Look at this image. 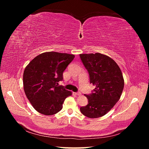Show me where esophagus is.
Wrapping results in <instances>:
<instances>
[{"instance_id": "obj_1", "label": "esophagus", "mask_w": 149, "mask_h": 149, "mask_svg": "<svg viewBox=\"0 0 149 149\" xmlns=\"http://www.w3.org/2000/svg\"><path fill=\"white\" fill-rule=\"evenodd\" d=\"M75 94H76V95H77V96H81V93L80 92H78V93H76Z\"/></svg>"}]
</instances>
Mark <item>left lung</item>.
<instances>
[{"instance_id": "obj_1", "label": "left lung", "mask_w": 149, "mask_h": 149, "mask_svg": "<svg viewBox=\"0 0 149 149\" xmlns=\"http://www.w3.org/2000/svg\"><path fill=\"white\" fill-rule=\"evenodd\" d=\"M79 56L89 73L90 83L96 87L91 94H84L88 104L81 107L80 111L89 118H100L119 100L124 86L123 73L114 60L105 55L96 53Z\"/></svg>"}]
</instances>
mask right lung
<instances>
[{
    "label": "right lung",
    "mask_w": 149,
    "mask_h": 149,
    "mask_svg": "<svg viewBox=\"0 0 149 149\" xmlns=\"http://www.w3.org/2000/svg\"><path fill=\"white\" fill-rule=\"evenodd\" d=\"M74 55L54 52L43 53L26 66L24 72V89L34 109L50 116L63 107L65 99L72 94L63 86V73L73 60Z\"/></svg>",
    "instance_id": "add662e5"
}]
</instances>
